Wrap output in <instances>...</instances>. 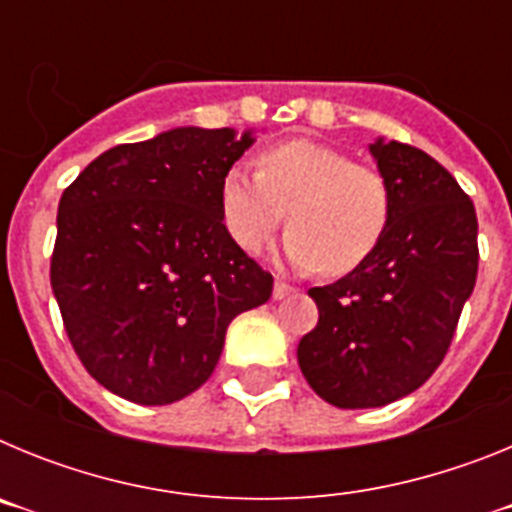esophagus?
I'll list each match as a JSON object with an SVG mask.
<instances>
[{
	"mask_svg": "<svg viewBox=\"0 0 512 512\" xmlns=\"http://www.w3.org/2000/svg\"><path fill=\"white\" fill-rule=\"evenodd\" d=\"M292 292H295V289L289 287L287 282H279L277 279V282H274V292H271V295H274V300H284V297L292 295Z\"/></svg>",
	"mask_w": 512,
	"mask_h": 512,
	"instance_id": "obj_1",
	"label": "esophagus"
}]
</instances>
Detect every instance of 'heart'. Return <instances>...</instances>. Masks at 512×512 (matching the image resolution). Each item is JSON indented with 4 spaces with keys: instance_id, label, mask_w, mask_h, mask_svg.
Returning a JSON list of instances; mask_svg holds the SVG:
<instances>
[{
    "instance_id": "b5f03b06",
    "label": "heart",
    "mask_w": 512,
    "mask_h": 512,
    "mask_svg": "<svg viewBox=\"0 0 512 512\" xmlns=\"http://www.w3.org/2000/svg\"><path fill=\"white\" fill-rule=\"evenodd\" d=\"M282 253L300 271L351 274L390 230L392 189L372 166L318 140L295 138L259 153V174L230 166L220 179V215L233 241L259 251L282 225Z\"/></svg>"
}]
</instances>
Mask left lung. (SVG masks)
Masks as SVG:
<instances>
[{
	"label": "left lung",
	"instance_id": "1",
	"mask_svg": "<svg viewBox=\"0 0 512 512\" xmlns=\"http://www.w3.org/2000/svg\"><path fill=\"white\" fill-rule=\"evenodd\" d=\"M369 153L392 189L390 230L364 266L307 292L320 318L297 346L307 384L343 410L418 390L477 282V215L454 176L397 140L377 138Z\"/></svg>",
	"mask_w": 512,
	"mask_h": 512
}]
</instances>
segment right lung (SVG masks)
I'll return each mask as SVG.
<instances>
[{
  "instance_id": "add662e5",
  "label": "right lung",
  "mask_w": 512,
  "mask_h": 512,
  "mask_svg": "<svg viewBox=\"0 0 512 512\" xmlns=\"http://www.w3.org/2000/svg\"><path fill=\"white\" fill-rule=\"evenodd\" d=\"M253 130L171 128L104 151L58 205L51 287L69 341L112 395L169 405L210 379L225 330L271 297L230 238L220 179Z\"/></svg>"
}]
</instances>
